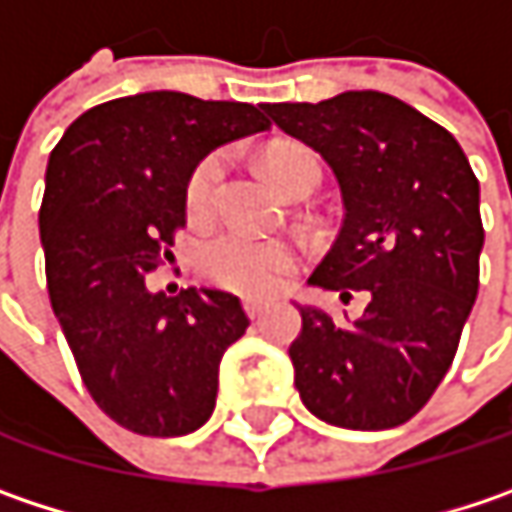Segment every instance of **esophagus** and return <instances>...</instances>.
<instances>
[{"label":"esophagus","instance_id":"obj_1","mask_svg":"<svg viewBox=\"0 0 512 512\" xmlns=\"http://www.w3.org/2000/svg\"><path fill=\"white\" fill-rule=\"evenodd\" d=\"M244 311H247V317H253V320H256V317H262L265 303H262V300H253V297H247V300H244Z\"/></svg>","mask_w":512,"mask_h":512}]
</instances>
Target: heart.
I'll return each instance as SVG.
<instances>
[{
    "label": "heart",
    "instance_id": "1",
    "mask_svg": "<svg viewBox=\"0 0 512 512\" xmlns=\"http://www.w3.org/2000/svg\"><path fill=\"white\" fill-rule=\"evenodd\" d=\"M268 168L276 186L291 195L300 186H320V163L309 151L300 148H276L268 157ZM227 160L224 154H209L189 177L186 206L195 218L215 212L221 198ZM201 274L227 291L244 297H268L285 282V276L297 268V247L279 238H259L247 230H227L203 244L198 259Z\"/></svg>",
    "mask_w": 512,
    "mask_h": 512
}]
</instances>
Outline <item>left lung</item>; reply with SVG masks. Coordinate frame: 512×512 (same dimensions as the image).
I'll list each match as a JSON object with an SVG mask.
<instances>
[{
  "label": "left lung",
  "mask_w": 512,
  "mask_h": 512,
  "mask_svg": "<svg viewBox=\"0 0 512 512\" xmlns=\"http://www.w3.org/2000/svg\"><path fill=\"white\" fill-rule=\"evenodd\" d=\"M282 133L332 168L344 221L309 276L367 291L352 323L300 306L294 384L317 420L382 431L408 422L452 367L478 297L481 189L457 139L411 104L349 90L317 104H265Z\"/></svg>",
  "instance_id": "1"
}]
</instances>
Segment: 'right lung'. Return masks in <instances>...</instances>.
<instances>
[{"instance_id": "right-lung-1", "label": "right lung", "mask_w": 512, "mask_h": 512, "mask_svg": "<svg viewBox=\"0 0 512 512\" xmlns=\"http://www.w3.org/2000/svg\"><path fill=\"white\" fill-rule=\"evenodd\" d=\"M271 122L244 101L136 92L81 113L46 165L40 241L52 309L95 405L145 437H183L215 411L218 364L250 326L218 288L151 291L186 224L206 154Z\"/></svg>"}]
</instances>
